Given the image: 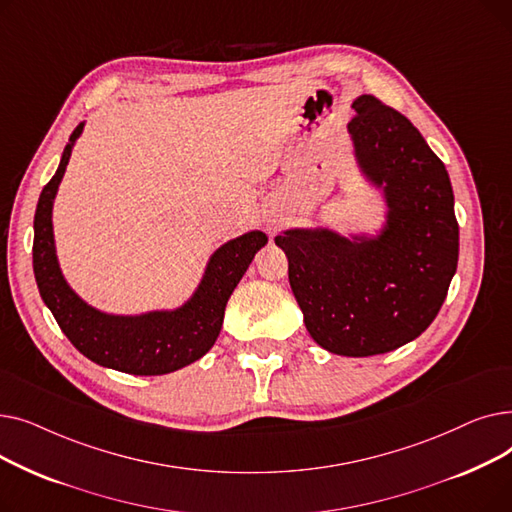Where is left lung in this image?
<instances>
[{"mask_svg": "<svg viewBox=\"0 0 512 512\" xmlns=\"http://www.w3.org/2000/svg\"><path fill=\"white\" fill-rule=\"evenodd\" d=\"M357 166L386 201L378 236L292 228L276 236L311 338L342 357L390 353L436 319L459 261L454 195L421 132L378 97L353 101Z\"/></svg>", "mask_w": 512, "mask_h": 512, "instance_id": "obj_1", "label": "left lung"}]
</instances>
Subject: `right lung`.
<instances>
[{
	"label": "right lung",
	"instance_id": "1",
	"mask_svg": "<svg viewBox=\"0 0 512 512\" xmlns=\"http://www.w3.org/2000/svg\"><path fill=\"white\" fill-rule=\"evenodd\" d=\"M83 126L80 122L70 134L60 166L41 191L35 211L33 270L41 299L68 340L93 363L132 375L172 373L201 359L218 340L230 294L255 253L265 247L267 236L253 230L228 240L209 257L193 297L178 309L112 315L91 307L68 286L60 270L51 224L53 199Z\"/></svg>",
	"mask_w": 512,
	"mask_h": 512
}]
</instances>
